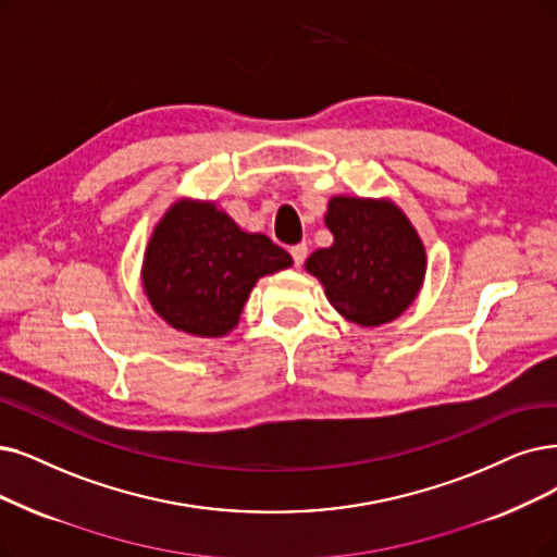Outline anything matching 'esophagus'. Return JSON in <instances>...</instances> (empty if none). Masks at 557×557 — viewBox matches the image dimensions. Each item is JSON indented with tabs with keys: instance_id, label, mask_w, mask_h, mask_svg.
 I'll return each instance as SVG.
<instances>
[{
	"instance_id": "esophagus-1",
	"label": "esophagus",
	"mask_w": 557,
	"mask_h": 557,
	"mask_svg": "<svg viewBox=\"0 0 557 557\" xmlns=\"http://www.w3.org/2000/svg\"><path fill=\"white\" fill-rule=\"evenodd\" d=\"M290 253H293V260H295V264L299 267V264L306 260V256H308V244H306V242H299V244H295V247H290Z\"/></svg>"
}]
</instances>
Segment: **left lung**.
I'll use <instances>...</instances> for the list:
<instances>
[{
	"label": "left lung",
	"instance_id": "left-lung-1",
	"mask_svg": "<svg viewBox=\"0 0 557 557\" xmlns=\"http://www.w3.org/2000/svg\"><path fill=\"white\" fill-rule=\"evenodd\" d=\"M324 224L333 244L308 256L331 306L359 326L393 322L413 304L428 272L418 231L391 198L331 196Z\"/></svg>",
	"mask_w": 557,
	"mask_h": 557
}]
</instances>
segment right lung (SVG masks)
Segmentation results:
<instances>
[{
	"label": "right lung",
	"instance_id": "right-lung-1",
	"mask_svg": "<svg viewBox=\"0 0 557 557\" xmlns=\"http://www.w3.org/2000/svg\"><path fill=\"white\" fill-rule=\"evenodd\" d=\"M290 264V253L267 235L237 226L214 201L177 198L150 233L141 287L169 326L224 338L239 324L258 278Z\"/></svg>",
	"mask_w": 557,
	"mask_h": 557
}]
</instances>
